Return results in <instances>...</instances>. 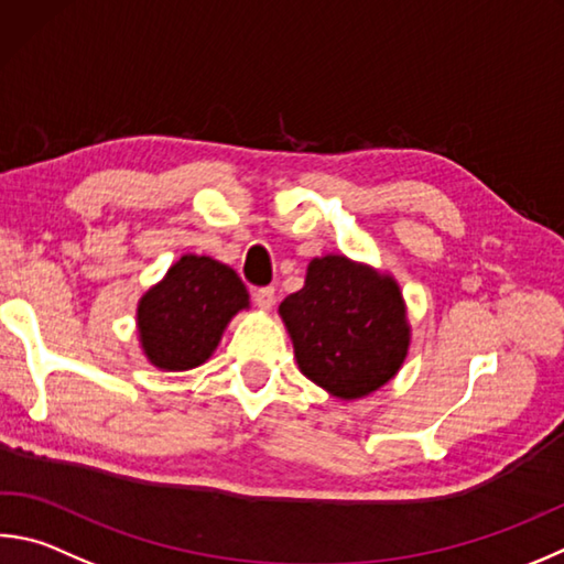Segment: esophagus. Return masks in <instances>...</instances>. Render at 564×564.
<instances>
[{"instance_id":"esophagus-1","label":"esophagus","mask_w":564,"mask_h":564,"mask_svg":"<svg viewBox=\"0 0 564 564\" xmlns=\"http://www.w3.org/2000/svg\"><path fill=\"white\" fill-rule=\"evenodd\" d=\"M273 299H275V295H273L271 285H263V289H256L253 291V303L259 305L261 311H271L273 308Z\"/></svg>"}]
</instances>
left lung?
Segmentation results:
<instances>
[{
  "mask_svg": "<svg viewBox=\"0 0 564 564\" xmlns=\"http://www.w3.org/2000/svg\"><path fill=\"white\" fill-rule=\"evenodd\" d=\"M301 372L340 399L387 384L409 350V325L392 275L345 256L313 259L305 285L279 305Z\"/></svg>",
  "mask_w": 564,
  "mask_h": 564,
  "instance_id": "8db88e82",
  "label": "left lung"
}]
</instances>
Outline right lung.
Listing matches in <instances>:
<instances>
[{"label":"right lung","mask_w":564,"mask_h":564,"mask_svg":"<svg viewBox=\"0 0 564 564\" xmlns=\"http://www.w3.org/2000/svg\"><path fill=\"white\" fill-rule=\"evenodd\" d=\"M241 308H249V293L237 271L209 256H182L140 299L142 350L160 370H192L209 360Z\"/></svg>","instance_id":"add662e5"}]
</instances>
